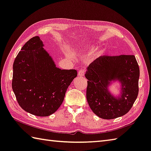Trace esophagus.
Instances as JSON below:
<instances>
[{
	"label": "esophagus",
	"mask_w": 151,
	"mask_h": 151,
	"mask_svg": "<svg viewBox=\"0 0 151 151\" xmlns=\"http://www.w3.org/2000/svg\"><path fill=\"white\" fill-rule=\"evenodd\" d=\"M84 73H85V70L84 69H83V68H81V69L78 70V75L79 76H83L84 75Z\"/></svg>",
	"instance_id": "1"
}]
</instances>
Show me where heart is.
I'll return each instance as SVG.
<instances>
[{"instance_id": "obj_1", "label": "heart", "mask_w": 151, "mask_h": 151, "mask_svg": "<svg viewBox=\"0 0 151 151\" xmlns=\"http://www.w3.org/2000/svg\"><path fill=\"white\" fill-rule=\"evenodd\" d=\"M94 49V48H90L89 50L90 51H93ZM67 57H71V54L69 53V52H67Z\"/></svg>"}]
</instances>
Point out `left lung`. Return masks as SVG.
<instances>
[{"label":"left lung","instance_id":"left-lung-1","mask_svg":"<svg viewBox=\"0 0 151 151\" xmlns=\"http://www.w3.org/2000/svg\"><path fill=\"white\" fill-rule=\"evenodd\" d=\"M139 67L135 57L128 55H103L87 68L86 99L93 112L100 118L111 119L124 116L132 108L139 93ZM122 83L120 97L107 90L112 80Z\"/></svg>","mask_w":151,"mask_h":151}]
</instances>
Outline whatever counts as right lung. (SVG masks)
Wrapping results in <instances>:
<instances>
[{
    "label": "right lung",
    "mask_w": 151,
    "mask_h": 151,
    "mask_svg": "<svg viewBox=\"0 0 151 151\" xmlns=\"http://www.w3.org/2000/svg\"><path fill=\"white\" fill-rule=\"evenodd\" d=\"M39 36L27 42L13 64L12 87L19 105L34 116L45 117L55 112L65 92L77 76L75 69L56 67L43 48Z\"/></svg>",
    "instance_id": "1"
}]
</instances>
